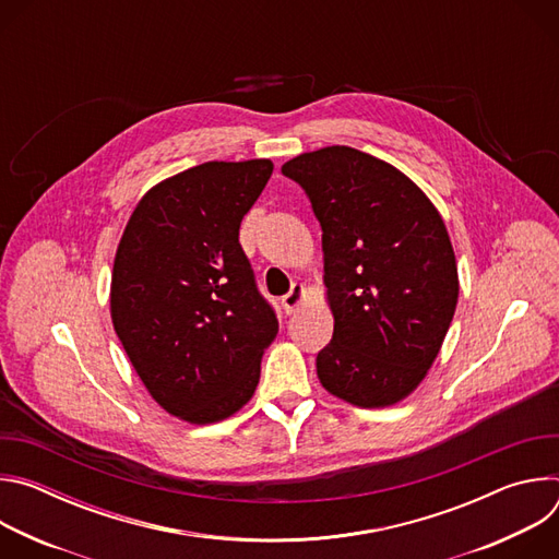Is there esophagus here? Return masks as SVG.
I'll return each mask as SVG.
<instances>
[{
  "mask_svg": "<svg viewBox=\"0 0 559 559\" xmlns=\"http://www.w3.org/2000/svg\"><path fill=\"white\" fill-rule=\"evenodd\" d=\"M302 298H305V287L298 285V283H294L292 289L281 298V305H283L285 313H294L296 307L302 302Z\"/></svg>",
  "mask_w": 559,
  "mask_h": 559,
  "instance_id": "1",
  "label": "esophagus"
}]
</instances>
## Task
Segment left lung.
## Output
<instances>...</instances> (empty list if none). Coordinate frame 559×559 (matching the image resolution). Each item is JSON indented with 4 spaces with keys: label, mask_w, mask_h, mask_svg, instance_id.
<instances>
[{
    "label": "left lung",
    "mask_w": 559,
    "mask_h": 559,
    "mask_svg": "<svg viewBox=\"0 0 559 559\" xmlns=\"http://www.w3.org/2000/svg\"><path fill=\"white\" fill-rule=\"evenodd\" d=\"M281 173L323 229L334 336L316 356L323 386L358 407L409 395L436 360L457 302V267L442 216L380 158L330 145Z\"/></svg>",
    "instance_id": "1"
}]
</instances>
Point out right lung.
Instances as JSON below:
<instances>
[{
    "label": "right lung",
    "mask_w": 559,
    "mask_h": 559,
    "mask_svg": "<svg viewBox=\"0 0 559 559\" xmlns=\"http://www.w3.org/2000/svg\"><path fill=\"white\" fill-rule=\"evenodd\" d=\"M270 158L207 162L154 186L115 257V332L147 391L194 425L241 409L278 318L238 243L272 177Z\"/></svg>",
    "instance_id": "add662e5"
}]
</instances>
